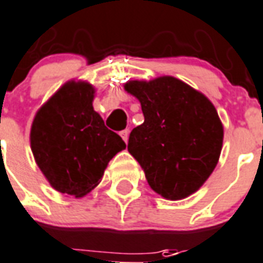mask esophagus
I'll list each match as a JSON object with an SVG mask.
<instances>
[{
	"label": "esophagus",
	"mask_w": 263,
	"mask_h": 263,
	"mask_svg": "<svg viewBox=\"0 0 263 263\" xmlns=\"http://www.w3.org/2000/svg\"><path fill=\"white\" fill-rule=\"evenodd\" d=\"M119 134H121V137L123 138V141L127 142V140H129V130H122Z\"/></svg>",
	"instance_id": "34e87169"
}]
</instances>
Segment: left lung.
<instances>
[{"label":"left lung","instance_id":"obj_1","mask_svg":"<svg viewBox=\"0 0 263 263\" xmlns=\"http://www.w3.org/2000/svg\"><path fill=\"white\" fill-rule=\"evenodd\" d=\"M125 89L140 100L145 118L130 133V155L157 194L186 198L205 183L220 157L224 133L215 106L168 76L130 81Z\"/></svg>","mask_w":263,"mask_h":263}]
</instances>
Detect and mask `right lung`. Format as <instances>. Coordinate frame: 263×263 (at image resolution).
I'll list each match as a JSON object with an SVG mask.
<instances>
[{
  "label": "right lung",
  "instance_id": "1",
  "mask_svg": "<svg viewBox=\"0 0 263 263\" xmlns=\"http://www.w3.org/2000/svg\"><path fill=\"white\" fill-rule=\"evenodd\" d=\"M93 88L68 83L37 111L31 149L47 180L64 194L83 197L100 182L108 161L126 148L93 110Z\"/></svg>",
  "mask_w": 263,
  "mask_h": 263
}]
</instances>
